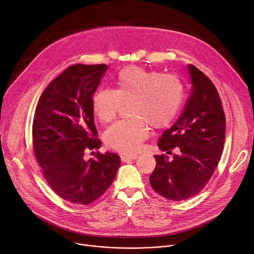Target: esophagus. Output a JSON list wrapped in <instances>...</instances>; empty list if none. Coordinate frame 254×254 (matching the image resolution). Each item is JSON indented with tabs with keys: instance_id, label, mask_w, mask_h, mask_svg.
I'll return each mask as SVG.
<instances>
[{
	"instance_id": "34e87169",
	"label": "esophagus",
	"mask_w": 254,
	"mask_h": 254,
	"mask_svg": "<svg viewBox=\"0 0 254 254\" xmlns=\"http://www.w3.org/2000/svg\"><path fill=\"white\" fill-rule=\"evenodd\" d=\"M121 159L123 162H127V161H130V160H134L136 159V155H127V154H123L121 156Z\"/></svg>"
}]
</instances>
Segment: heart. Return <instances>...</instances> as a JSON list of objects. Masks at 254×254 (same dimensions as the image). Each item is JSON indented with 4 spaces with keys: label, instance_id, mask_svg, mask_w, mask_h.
<instances>
[{
    "label": "heart",
    "instance_id": "1",
    "mask_svg": "<svg viewBox=\"0 0 254 254\" xmlns=\"http://www.w3.org/2000/svg\"><path fill=\"white\" fill-rule=\"evenodd\" d=\"M114 90L98 89L92 96V107L102 123H109L122 108L129 105V117L110 126L104 141L108 148L134 153L153 128L169 127L180 110L183 86L178 78L162 75L141 66H127L114 78Z\"/></svg>",
    "mask_w": 254,
    "mask_h": 254
}]
</instances>
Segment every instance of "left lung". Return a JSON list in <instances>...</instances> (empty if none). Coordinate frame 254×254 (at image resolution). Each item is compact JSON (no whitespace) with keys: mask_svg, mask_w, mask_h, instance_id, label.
<instances>
[{"mask_svg":"<svg viewBox=\"0 0 254 254\" xmlns=\"http://www.w3.org/2000/svg\"><path fill=\"white\" fill-rule=\"evenodd\" d=\"M187 67L192 85L190 96L179 119L157 143L167 154L174 148L180 153L172 160L156 155V167L149 178L157 193L174 201L188 199L205 187L225 142V114L216 87L194 65Z\"/></svg>","mask_w":254,"mask_h":254,"instance_id":"1","label":"left lung"}]
</instances>
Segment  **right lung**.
Instances as JSON below:
<instances>
[{
  "mask_svg": "<svg viewBox=\"0 0 254 254\" xmlns=\"http://www.w3.org/2000/svg\"><path fill=\"white\" fill-rule=\"evenodd\" d=\"M106 64H74L53 80L38 101L32 127L36 159L44 178L62 198L88 204L111 186L121 166L118 154L99 152L84 159L85 151L98 150L92 96Z\"/></svg>",
  "mask_w": 254,
  "mask_h": 254,
  "instance_id": "add662e5",
  "label": "right lung"
}]
</instances>
